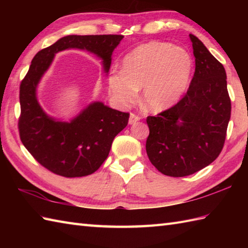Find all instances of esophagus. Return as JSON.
Wrapping results in <instances>:
<instances>
[{
    "mask_svg": "<svg viewBox=\"0 0 248 248\" xmlns=\"http://www.w3.org/2000/svg\"><path fill=\"white\" fill-rule=\"evenodd\" d=\"M140 120V117L138 115L135 114H131L130 115V118H129V124H133L135 123H138V121Z\"/></svg>",
    "mask_w": 248,
    "mask_h": 248,
    "instance_id": "obj_1",
    "label": "esophagus"
}]
</instances>
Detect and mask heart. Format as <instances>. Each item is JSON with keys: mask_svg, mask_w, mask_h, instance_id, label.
I'll list each match as a JSON object with an SVG mask.
<instances>
[{"mask_svg": "<svg viewBox=\"0 0 248 248\" xmlns=\"http://www.w3.org/2000/svg\"><path fill=\"white\" fill-rule=\"evenodd\" d=\"M193 69L187 52L170 44L150 41L139 46L123 62V69L108 78L112 101L131 107L141 88L140 100L150 112H162L175 103L186 89Z\"/></svg>", "mask_w": 248, "mask_h": 248, "instance_id": "obj_1", "label": "heart"}]
</instances>
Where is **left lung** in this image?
<instances>
[{
    "mask_svg": "<svg viewBox=\"0 0 248 248\" xmlns=\"http://www.w3.org/2000/svg\"><path fill=\"white\" fill-rule=\"evenodd\" d=\"M195 72L184 97L172 108L148 116L146 151L163 175L186 177L211 164L222 151L231 114L224 66L189 34Z\"/></svg>",
    "mask_w": 248,
    "mask_h": 248,
    "instance_id": "left-lung-1",
    "label": "left lung"
}]
</instances>
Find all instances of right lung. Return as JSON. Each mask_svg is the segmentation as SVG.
I'll list each match as a JSON object with an SVG mask.
<instances>
[{"mask_svg":"<svg viewBox=\"0 0 248 248\" xmlns=\"http://www.w3.org/2000/svg\"><path fill=\"white\" fill-rule=\"evenodd\" d=\"M123 35H68L39 51L20 85L19 133L22 144L46 170L62 177H84L107 160L110 147L128 124L129 113L94 101L70 121L46 114L37 99V87L56 53L68 49L86 50L99 57L108 73L112 54Z\"/></svg>","mask_w":248,"mask_h":248,"instance_id":"add662e5","label":"right lung"}]
</instances>
